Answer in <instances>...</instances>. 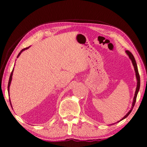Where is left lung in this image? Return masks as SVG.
Returning <instances> with one entry per match:
<instances>
[{"label": "left lung", "mask_w": 147, "mask_h": 147, "mask_svg": "<svg viewBox=\"0 0 147 147\" xmlns=\"http://www.w3.org/2000/svg\"><path fill=\"white\" fill-rule=\"evenodd\" d=\"M126 53L127 55H128V57L130 59V60L132 61V65L134 66V71H135V73H136V80H137V86H136V91H135V94H134V99H133V102H132V108L131 109L129 110V112H128L127 114H126L125 116H124L123 118H122L121 120H120V121H121L124 118H126L127 116L129 115L130 112H132V108H133L134 104H135V102H136V97H137V94H138V92L139 91V89H140V76H139V74H138V67H137V65H136V61H135V59H134V56L132 54L130 53L129 51H126Z\"/></svg>", "instance_id": "1"}]
</instances>
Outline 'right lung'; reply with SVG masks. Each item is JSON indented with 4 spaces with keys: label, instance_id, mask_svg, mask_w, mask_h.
Segmentation results:
<instances>
[{
    "label": "right lung",
    "instance_id": "right-lung-1",
    "mask_svg": "<svg viewBox=\"0 0 147 147\" xmlns=\"http://www.w3.org/2000/svg\"><path fill=\"white\" fill-rule=\"evenodd\" d=\"M29 47H26V48H25V49H22L21 51H20V53H19V55H17V57H19V55H21V53H22V52H23V51H25V50H26V49H29ZM13 70H14V69H13V71H12V72H11V76H10L9 80V84H8V92H9V87H10V85H11V80H12V76H13ZM10 104H11V100H10ZM11 107H12V105H11Z\"/></svg>",
    "mask_w": 147,
    "mask_h": 147
}]
</instances>
